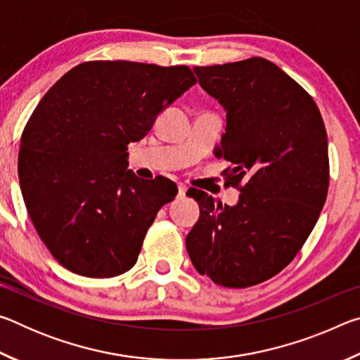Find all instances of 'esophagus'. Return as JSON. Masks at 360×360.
Listing matches in <instances>:
<instances>
[{
	"label": "esophagus",
	"instance_id": "1",
	"mask_svg": "<svg viewBox=\"0 0 360 360\" xmlns=\"http://www.w3.org/2000/svg\"><path fill=\"white\" fill-rule=\"evenodd\" d=\"M186 192H187V187H186L184 184H179V186H178V197L182 198V197H184V195H186Z\"/></svg>",
	"mask_w": 360,
	"mask_h": 360
}]
</instances>
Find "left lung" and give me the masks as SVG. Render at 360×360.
<instances>
[{"label":"left lung","mask_w":360,"mask_h":360,"mask_svg":"<svg viewBox=\"0 0 360 360\" xmlns=\"http://www.w3.org/2000/svg\"><path fill=\"white\" fill-rule=\"evenodd\" d=\"M193 71L227 111L214 155L231 163L225 181L241 195L229 206L202 191L188 193L200 219L187 252L200 275L249 288L288 266L318 222L328 191L326 127L311 95L265 58Z\"/></svg>","instance_id":"1"}]
</instances>
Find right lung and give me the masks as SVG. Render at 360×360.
Instances as JSON below:
<instances>
[{"label":"right lung","instance_id":"add662e5","mask_svg":"<svg viewBox=\"0 0 360 360\" xmlns=\"http://www.w3.org/2000/svg\"><path fill=\"white\" fill-rule=\"evenodd\" d=\"M195 82L184 65L96 60L42 96L22 133L19 179L39 238L66 270L112 278L136 264L178 187L163 176L136 178L127 150Z\"/></svg>","mask_w":360,"mask_h":360}]
</instances>
